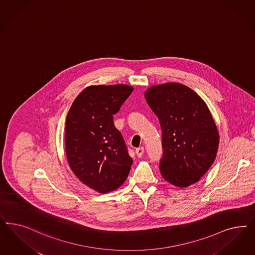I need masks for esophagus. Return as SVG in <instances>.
<instances>
[{
	"label": "esophagus",
	"mask_w": 255,
	"mask_h": 255,
	"mask_svg": "<svg viewBox=\"0 0 255 255\" xmlns=\"http://www.w3.org/2000/svg\"><path fill=\"white\" fill-rule=\"evenodd\" d=\"M143 152H144V148L143 147H139L136 149V155H137L138 157H140V156H142Z\"/></svg>",
	"instance_id": "34e87169"
}]
</instances>
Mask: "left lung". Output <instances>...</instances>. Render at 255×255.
<instances>
[{"instance_id": "left-lung-1", "label": "left lung", "mask_w": 255, "mask_h": 255, "mask_svg": "<svg viewBox=\"0 0 255 255\" xmlns=\"http://www.w3.org/2000/svg\"><path fill=\"white\" fill-rule=\"evenodd\" d=\"M144 99L162 130V177L177 188L197 183L213 164L220 134L205 100L178 82L148 87Z\"/></svg>"}]
</instances>
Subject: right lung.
I'll return each mask as SVG.
<instances>
[{"instance_id":"1","label":"right lung","mask_w":255,"mask_h":255,"mask_svg":"<svg viewBox=\"0 0 255 255\" xmlns=\"http://www.w3.org/2000/svg\"><path fill=\"white\" fill-rule=\"evenodd\" d=\"M133 89L128 84L87 86L66 116L65 146L69 168L79 180L99 193L121 187L130 171L133 160L115 128L114 115Z\"/></svg>"}]
</instances>
